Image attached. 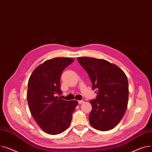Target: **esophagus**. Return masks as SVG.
<instances>
[{
    "label": "esophagus",
    "instance_id": "obj_1",
    "mask_svg": "<svg viewBox=\"0 0 152 152\" xmlns=\"http://www.w3.org/2000/svg\"><path fill=\"white\" fill-rule=\"evenodd\" d=\"M78 104H82V103H83V102H84V101H83V100L78 101Z\"/></svg>",
    "mask_w": 152,
    "mask_h": 152
}]
</instances>
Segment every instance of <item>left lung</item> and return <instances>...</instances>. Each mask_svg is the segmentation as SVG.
I'll use <instances>...</instances> for the list:
<instances>
[{
	"instance_id": "1",
	"label": "left lung",
	"mask_w": 152,
	"mask_h": 152,
	"mask_svg": "<svg viewBox=\"0 0 152 152\" xmlns=\"http://www.w3.org/2000/svg\"><path fill=\"white\" fill-rule=\"evenodd\" d=\"M80 64L86 71L97 96L90 101L91 125L106 131L113 128L125 113L128 102V82L123 71L104 59L80 57Z\"/></svg>"
}]
</instances>
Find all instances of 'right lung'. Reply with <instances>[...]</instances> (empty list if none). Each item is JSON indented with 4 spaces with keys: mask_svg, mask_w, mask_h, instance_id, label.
I'll list each match as a JSON object with an SVG mask.
<instances>
[{
    "mask_svg": "<svg viewBox=\"0 0 152 152\" xmlns=\"http://www.w3.org/2000/svg\"><path fill=\"white\" fill-rule=\"evenodd\" d=\"M72 58H56L45 61L33 71L28 82L27 99L33 118L45 132L56 135L70 125L77 101H65L61 94L60 77Z\"/></svg>",
    "mask_w": 152,
    "mask_h": 152,
    "instance_id": "obj_1",
    "label": "right lung"
}]
</instances>
